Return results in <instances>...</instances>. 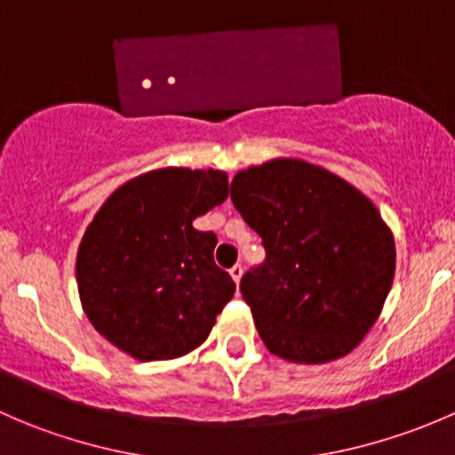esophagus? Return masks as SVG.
<instances>
[{
  "mask_svg": "<svg viewBox=\"0 0 455 455\" xmlns=\"http://www.w3.org/2000/svg\"><path fill=\"white\" fill-rule=\"evenodd\" d=\"M228 273H231L233 282H235V283H240V279H242V273H244V268H242V264H235V266H233L231 270H228Z\"/></svg>",
  "mask_w": 455,
  "mask_h": 455,
  "instance_id": "obj_1",
  "label": "esophagus"
}]
</instances>
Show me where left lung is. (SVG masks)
Segmentation results:
<instances>
[{
    "label": "left lung",
    "instance_id": "left-lung-1",
    "mask_svg": "<svg viewBox=\"0 0 455 455\" xmlns=\"http://www.w3.org/2000/svg\"><path fill=\"white\" fill-rule=\"evenodd\" d=\"M231 200L266 251L240 282L266 347L292 363H328L355 350L396 268L376 206L343 178L295 158L240 172Z\"/></svg>",
    "mask_w": 455,
    "mask_h": 455
}]
</instances>
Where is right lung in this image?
<instances>
[{
    "mask_svg": "<svg viewBox=\"0 0 455 455\" xmlns=\"http://www.w3.org/2000/svg\"><path fill=\"white\" fill-rule=\"evenodd\" d=\"M228 196L227 173L156 169L118 187L94 215L76 255L87 319L139 361L198 347L235 292L213 261L218 237L194 220Z\"/></svg>",
    "mask_w": 455,
    "mask_h": 455,
    "instance_id": "obj_1",
    "label": "right lung"
}]
</instances>
